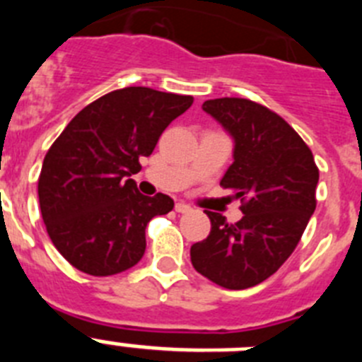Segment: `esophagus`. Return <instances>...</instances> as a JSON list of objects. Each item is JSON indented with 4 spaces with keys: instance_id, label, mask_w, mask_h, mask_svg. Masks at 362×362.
<instances>
[{
    "instance_id": "34e87169",
    "label": "esophagus",
    "mask_w": 362,
    "mask_h": 362,
    "mask_svg": "<svg viewBox=\"0 0 362 362\" xmlns=\"http://www.w3.org/2000/svg\"><path fill=\"white\" fill-rule=\"evenodd\" d=\"M175 212H179V214H188V212H192V206H190V204L181 203V201H179V203H175Z\"/></svg>"
}]
</instances>
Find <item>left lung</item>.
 <instances>
[{
	"instance_id": "8db88e82",
	"label": "left lung",
	"mask_w": 362,
	"mask_h": 362,
	"mask_svg": "<svg viewBox=\"0 0 362 362\" xmlns=\"http://www.w3.org/2000/svg\"><path fill=\"white\" fill-rule=\"evenodd\" d=\"M203 110L233 139V163L221 187L235 190L243 217L206 212L209 238L192 245L201 276L245 290L276 274L296 250L315 210L319 168L299 134L276 112L243 98L209 99Z\"/></svg>"
}]
</instances>
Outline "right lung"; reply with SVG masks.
I'll return each mask as SVG.
<instances>
[{"mask_svg":"<svg viewBox=\"0 0 362 362\" xmlns=\"http://www.w3.org/2000/svg\"><path fill=\"white\" fill-rule=\"evenodd\" d=\"M192 103V95L127 86L86 105L54 141L37 196L47 232L72 267L105 277L139 263L148 221L174 201L143 196L130 175Z\"/></svg>","mask_w":362,"mask_h":362,"instance_id":"right-lung-1","label":"right lung"}]
</instances>
